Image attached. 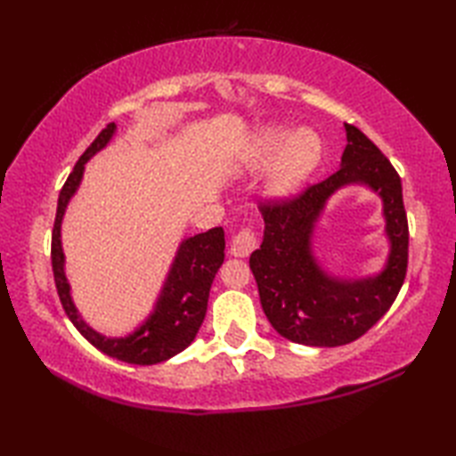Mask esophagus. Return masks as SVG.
Returning <instances> with one entry per match:
<instances>
[{
  "mask_svg": "<svg viewBox=\"0 0 456 456\" xmlns=\"http://www.w3.org/2000/svg\"><path fill=\"white\" fill-rule=\"evenodd\" d=\"M258 247V235L253 229H240L231 239V255L233 256H248Z\"/></svg>",
  "mask_w": 456,
  "mask_h": 456,
  "instance_id": "1",
  "label": "esophagus"
}]
</instances>
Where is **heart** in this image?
I'll list each match as a JSON object with an SVG mask.
<instances>
[{"label": "heart", "instance_id": "obj_1", "mask_svg": "<svg viewBox=\"0 0 456 456\" xmlns=\"http://www.w3.org/2000/svg\"><path fill=\"white\" fill-rule=\"evenodd\" d=\"M319 157H322V142L314 133L299 131L292 137L289 131L270 127L258 137L256 147L245 167L248 170H258L280 158L273 176H270L268 190L274 196H289L314 172Z\"/></svg>", "mask_w": 456, "mask_h": 456}]
</instances>
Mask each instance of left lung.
<instances>
[{"label": "left lung", "mask_w": 456, "mask_h": 456, "mask_svg": "<svg viewBox=\"0 0 456 456\" xmlns=\"http://www.w3.org/2000/svg\"><path fill=\"white\" fill-rule=\"evenodd\" d=\"M345 131L346 149L335 174L297 196L260 201L265 239L248 260L270 325L307 346H338L362 337L388 312L408 273L410 231L398 172L361 129L345 123ZM348 183H364L383 198L391 239L383 273L361 281L329 277L311 248L326 200Z\"/></svg>", "instance_id": "8db88e82"}]
</instances>
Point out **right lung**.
<instances>
[{"label":"right lung","mask_w":456,"mask_h":456,"mask_svg":"<svg viewBox=\"0 0 456 456\" xmlns=\"http://www.w3.org/2000/svg\"><path fill=\"white\" fill-rule=\"evenodd\" d=\"M113 133L115 123H110L108 127L102 129L95 141L86 149L80 160L76 162L70 176L64 182L61 196H58L51 245L54 284L68 319L95 348L129 364H157L182 353L196 338L208 312L213 278H216L219 266L223 265V258H225V233H223L221 227H216L183 240L176 258H174L167 282H164L159 302L154 305V312L137 331L119 338H110L94 331L84 322L72 302L70 284H68L64 274L61 225L68 201H70L82 182L84 164L111 141Z\"/></svg>","instance_id":"obj_1"}]
</instances>
